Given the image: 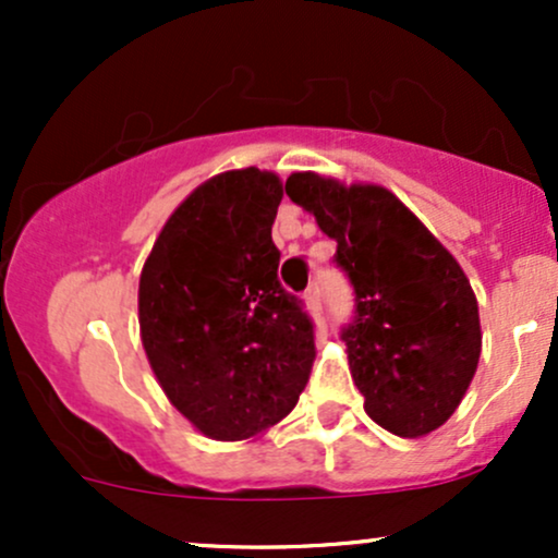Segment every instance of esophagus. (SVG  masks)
I'll use <instances>...</instances> for the list:
<instances>
[{"label": "esophagus", "instance_id": "esophagus-1", "mask_svg": "<svg viewBox=\"0 0 558 558\" xmlns=\"http://www.w3.org/2000/svg\"><path fill=\"white\" fill-rule=\"evenodd\" d=\"M304 301H306V306H310V312H315V315H319V312H323V301H319V288L317 286L306 288Z\"/></svg>", "mask_w": 558, "mask_h": 558}]
</instances>
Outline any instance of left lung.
Wrapping results in <instances>:
<instances>
[{
  "label": "left lung",
  "instance_id": "left-lung-1",
  "mask_svg": "<svg viewBox=\"0 0 558 558\" xmlns=\"http://www.w3.org/2000/svg\"><path fill=\"white\" fill-rule=\"evenodd\" d=\"M286 194L338 243L336 262L354 286L356 315L341 338L364 412L399 438L438 430L483 349L477 299L459 262L383 185L293 172Z\"/></svg>",
  "mask_w": 558,
  "mask_h": 558
}]
</instances>
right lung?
<instances>
[{"mask_svg":"<svg viewBox=\"0 0 558 558\" xmlns=\"http://www.w3.org/2000/svg\"><path fill=\"white\" fill-rule=\"evenodd\" d=\"M283 181L228 170L159 230L138 280L146 360L172 407L213 440H248L296 407L315 328L278 280L272 222Z\"/></svg>","mask_w":558,"mask_h":558,"instance_id":"right-lung-1","label":"right lung"}]
</instances>
